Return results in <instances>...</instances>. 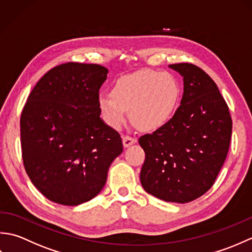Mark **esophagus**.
Instances as JSON below:
<instances>
[{
  "instance_id": "34e87169",
  "label": "esophagus",
  "mask_w": 252,
  "mask_h": 252,
  "mask_svg": "<svg viewBox=\"0 0 252 252\" xmlns=\"http://www.w3.org/2000/svg\"><path fill=\"white\" fill-rule=\"evenodd\" d=\"M122 142H123V146L125 147H129V146H131L132 144H134V143H136V140L134 137H131V136H123V138H122Z\"/></svg>"
}]
</instances>
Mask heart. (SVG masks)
<instances>
[{"instance_id": "obj_1", "label": "heart", "mask_w": 252, "mask_h": 252, "mask_svg": "<svg viewBox=\"0 0 252 252\" xmlns=\"http://www.w3.org/2000/svg\"><path fill=\"white\" fill-rule=\"evenodd\" d=\"M181 85L173 74L141 70L121 77L110 94L100 95L98 108L104 121L119 130L130 110L132 122L142 131L161 129L179 108Z\"/></svg>"}]
</instances>
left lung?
<instances>
[{"instance_id":"8db88e82","label":"left lung","mask_w":252,"mask_h":252,"mask_svg":"<svg viewBox=\"0 0 252 252\" xmlns=\"http://www.w3.org/2000/svg\"><path fill=\"white\" fill-rule=\"evenodd\" d=\"M183 77L184 92L174 117L140 137L145 161L143 189L159 199L185 203L211 189L225 161L232 118L215 81L195 65L169 66Z\"/></svg>"}]
</instances>
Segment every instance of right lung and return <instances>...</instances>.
Returning a JSON list of instances; mask_svg holds the SVG:
<instances>
[{
    "mask_svg": "<svg viewBox=\"0 0 252 252\" xmlns=\"http://www.w3.org/2000/svg\"><path fill=\"white\" fill-rule=\"evenodd\" d=\"M107 73L96 63H63L46 72L27 99L20 118L24 165L51 201L78 206L97 196L123 151L119 133L98 108Z\"/></svg>",
    "mask_w": 252,
    "mask_h": 252,
    "instance_id": "1",
    "label": "right lung"
}]
</instances>
